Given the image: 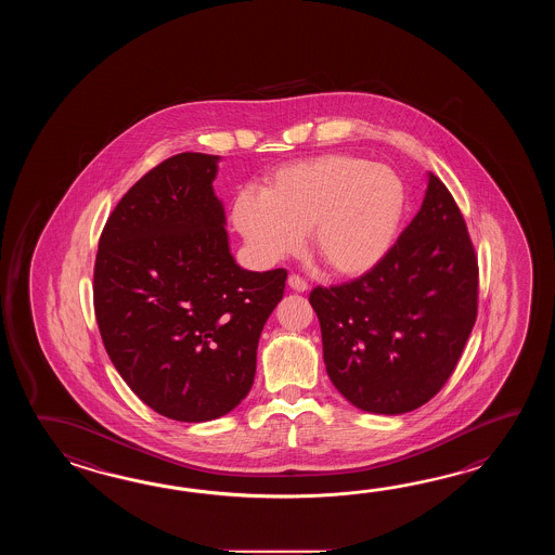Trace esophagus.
Masks as SVG:
<instances>
[{"instance_id":"obj_1","label":"esophagus","mask_w":555,"mask_h":555,"mask_svg":"<svg viewBox=\"0 0 555 555\" xmlns=\"http://www.w3.org/2000/svg\"><path fill=\"white\" fill-rule=\"evenodd\" d=\"M287 285L295 289V292H307L309 289V283L301 278V275H297V273H292L289 278H287Z\"/></svg>"}]
</instances>
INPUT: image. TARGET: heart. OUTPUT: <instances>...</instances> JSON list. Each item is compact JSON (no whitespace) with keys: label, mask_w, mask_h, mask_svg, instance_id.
<instances>
[{"label":"heart","mask_w":555,"mask_h":555,"mask_svg":"<svg viewBox=\"0 0 555 555\" xmlns=\"http://www.w3.org/2000/svg\"><path fill=\"white\" fill-rule=\"evenodd\" d=\"M404 208L406 190L392 168L353 154H323L282 166L261 192L242 190L232 220L266 260L295 254L311 232L330 270L361 275L387 256Z\"/></svg>","instance_id":"obj_1"}]
</instances>
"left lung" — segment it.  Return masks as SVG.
<instances>
[{
	"label": "left lung",
	"mask_w": 555,
	"mask_h": 555,
	"mask_svg": "<svg viewBox=\"0 0 555 555\" xmlns=\"http://www.w3.org/2000/svg\"><path fill=\"white\" fill-rule=\"evenodd\" d=\"M323 359L335 389L366 413L430 401L478 315V258L459 204L430 175L425 201L387 256L353 282L315 287Z\"/></svg>",
	"instance_id": "left-lung-1"
}]
</instances>
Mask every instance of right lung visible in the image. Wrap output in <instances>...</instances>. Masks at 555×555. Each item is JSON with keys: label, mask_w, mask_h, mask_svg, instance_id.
<instances>
[{"label": "right lung", "mask_w": 555, "mask_h": 555, "mask_svg": "<svg viewBox=\"0 0 555 555\" xmlns=\"http://www.w3.org/2000/svg\"><path fill=\"white\" fill-rule=\"evenodd\" d=\"M216 163L180 153L149 170L108 216L94 260L106 353L144 404L180 423L244 401L287 280L283 268L248 272L232 258Z\"/></svg>", "instance_id": "obj_1"}]
</instances>
